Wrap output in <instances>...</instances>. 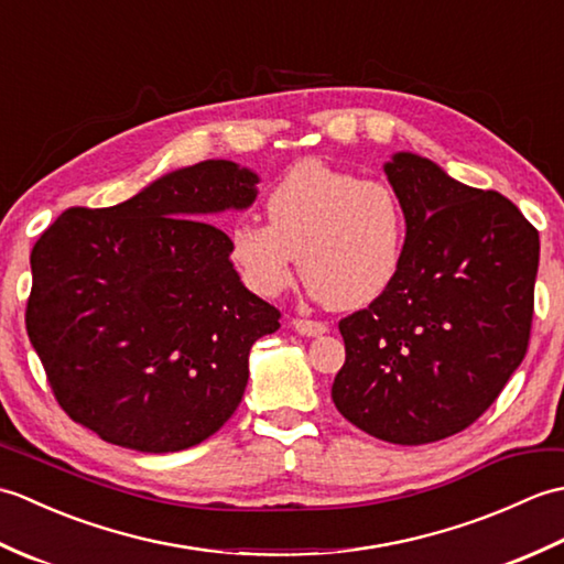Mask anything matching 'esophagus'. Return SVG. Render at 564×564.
Here are the masks:
<instances>
[{
    "instance_id": "esophagus-1",
    "label": "esophagus",
    "mask_w": 564,
    "mask_h": 564,
    "mask_svg": "<svg viewBox=\"0 0 564 564\" xmlns=\"http://www.w3.org/2000/svg\"><path fill=\"white\" fill-rule=\"evenodd\" d=\"M291 325L297 334H303V337H322V334H327V325H322V322L315 319H293Z\"/></svg>"
}]
</instances>
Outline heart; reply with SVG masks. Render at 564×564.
Returning a JSON list of instances; mask_svg holds the SVG:
<instances>
[{
  "mask_svg": "<svg viewBox=\"0 0 564 564\" xmlns=\"http://www.w3.org/2000/svg\"><path fill=\"white\" fill-rule=\"evenodd\" d=\"M267 213L230 230V257L257 295L289 289L297 254L310 295L334 307H364L398 281L406 220L390 186L307 160L269 191Z\"/></svg>",
  "mask_w": 564,
  "mask_h": 564,
  "instance_id": "b5f03b06",
  "label": "heart"
}]
</instances>
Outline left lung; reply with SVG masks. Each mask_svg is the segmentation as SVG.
Listing matches in <instances>:
<instances>
[{
    "label": "left lung",
    "instance_id": "8db88e82",
    "mask_svg": "<svg viewBox=\"0 0 564 564\" xmlns=\"http://www.w3.org/2000/svg\"><path fill=\"white\" fill-rule=\"evenodd\" d=\"M406 220L398 281L344 317L337 410L366 434L422 446L458 434L529 349L541 239L497 191L455 182L414 152L382 166Z\"/></svg>",
    "mask_w": 564,
    "mask_h": 564
}]
</instances>
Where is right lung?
<instances>
[{"label": "right lung", "instance_id": "1", "mask_svg": "<svg viewBox=\"0 0 564 564\" xmlns=\"http://www.w3.org/2000/svg\"><path fill=\"white\" fill-rule=\"evenodd\" d=\"M257 184L206 160L118 206L69 208L41 235L26 329L69 419L113 446L176 453L235 414L251 346L281 313L247 291L206 218L249 208Z\"/></svg>", "mask_w": 564, "mask_h": 564}]
</instances>
